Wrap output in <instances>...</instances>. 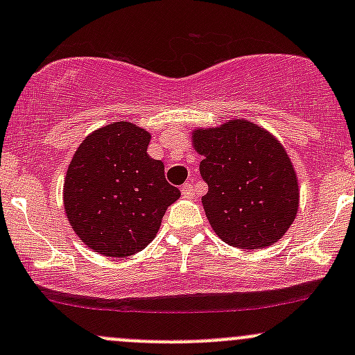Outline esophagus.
Wrapping results in <instances>:
<instances>
[{"mask_svg": "<svg viewBox=\"0 0 355 355\" xmlns=\"http://www.w3.org/2000/svg\"><path fill=\"white\" fill-rule=\"evenodd\" d=\"M182 196H184V198H187V199H191V198H194L196 196V191H194V185L192 184H184L182 185Z\"/></svg>", "mask_w": 355, "mask_h": 355, "instance_id": "34e87169", "label": "esophagus"}]
</instances>
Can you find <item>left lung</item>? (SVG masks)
<instances>
[{
  "mask_svg": "<svg viewBox=\"0 0 355 355\" xmlns=\"http://www.w3.org/2000/svg\"><path fill=\"white\" fill-rule=\"evenodd\" d=\"M192 142L204 156L202 206L218 237L239 249H261L284 237L299 209V185L284 146L245 120L199 128Z\"/></svg>",
  "mask_w": 355,
  "mask_h": 355,
  "instance_id": "1",
  "label": "left lung"
}]
</instances>
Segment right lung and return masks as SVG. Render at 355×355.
I'll return each mask as SVG.
<instances>
[{"label": "right lung", "instance_id": "right-lung-1", "mask_svg": "<svg viewBox=\"0 0 355 355\" xmlns=\"http://www.w3.org/2000/svg\"><path fill=\"white\" fill-rule=\"evenodd\" d=\"M151 135L113 121L78 146L68 166L63 204L85 245L110 257L144 249L180 191L164 178V164L148 155Z\"/></svg>", "mask_w": 355, "mask_h": 355}]
</instances>
